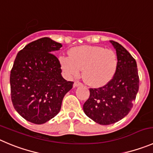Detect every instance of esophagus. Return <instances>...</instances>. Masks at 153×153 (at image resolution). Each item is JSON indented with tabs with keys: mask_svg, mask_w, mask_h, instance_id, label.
Returning a JSON list of instances; mask_svg holds the SVG:
<instances>
[{
	"mask_svg": "<svg viewBox=\"0 0 153 153\" xmlns=\"http://www.w3.org/2000/svg\"><path fill=\"white\" fill-rule=\"evenodd\" d=\"M82 85V84L81 83V82H79V81H75V82H74V85L73 86L75 87V88H76V87H78V86H81Z\"/></svg>",
	"mask_w": 153,
	"mask_h": 153,
	"instance_id": "esophagus-1",
	"label": "esophagus"
}]
</instances>
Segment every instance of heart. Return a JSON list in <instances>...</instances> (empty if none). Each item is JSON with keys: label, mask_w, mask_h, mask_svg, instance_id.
Here are the masks:
<instances>
[{"label": "heart", "mask_w": 153, "mask_h": 153, "mask_svg": "<svg viewBox=\"0 0 153 153\" xmlns=\"http://www.w3.org/2000/svg\"><path fill=\"white\" fill-rule=\"evenodd\" d=\"M61 67L68 77H78L83 68V77L93 87H102L114 78L118 68L117 54L112 50L98 46L72 48L69 56L59 57Z\"/></svg>", "instance_id": "obj_1"}]
</instances>
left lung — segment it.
Here are the masks:
<instances>
[{"mask_svg": "<svg viewBox=\"0 0 153 153\" xmlns=\"http://www.w3.org/2000/svg\"><path fill=\"white\" fill-rule=\"evenodd\" d=\"M116 51L118 65L114 78L99 88H90L83 109L97 123L108 125L126 116L139 90V75L134 58L118 42L110 41Z\"/></svg>", "mask_w": 153, "mask_h": 153, "instance_id": "left-lung-1", "label": "left lung"}]
</instances>
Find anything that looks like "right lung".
<instances>
[{"label": "right lung", "mask_w": 153, "mask_h": 153, "mask_svg": "<svg viewBox=\"0 0 153 153\" xmlns=\"http://www.w3.org/2000/svg\"><path fill=\"white\" fill-rule=\"evenodd\" d=\"M61 47L42 38L27 44L16 57L10 77L11 100L16 112L31 123L41 125L56 116L73 87V81L62 78L59 60L52 53Z\"/></svg>", "instance_id": "1"}]
</instances>
